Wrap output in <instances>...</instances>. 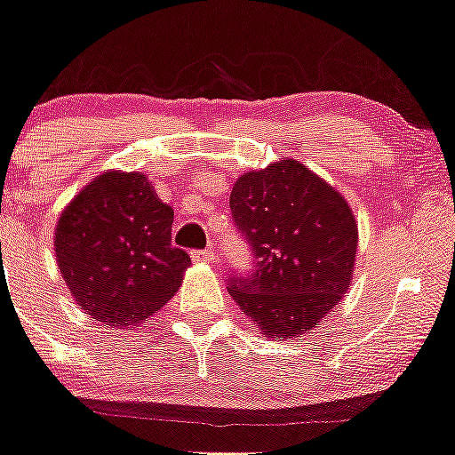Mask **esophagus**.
Listing matches in <instances>:
<instances>
[{"label":"esophagus","mask_w":455,"mask_h":455,"mask_svg":"<svg viewBox=\"0 0 455 455\" xmlns=\"http://www.w3.org/2000/svg\"><path fill=\"white\" fill-rule=\"evenodd\" d=\"M191 257H194V261H213L215 253L213 249H204V251H194Z\"/></svg>","instance_id":"34e87169"}]
</instances>
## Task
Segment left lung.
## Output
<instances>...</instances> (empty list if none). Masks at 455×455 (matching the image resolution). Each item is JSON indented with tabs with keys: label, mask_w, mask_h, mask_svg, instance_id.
Segmentation results:
<instances>
[{
	"label": "left lung",
	"mask_w": 455,
	"mask_h": 455,
	"mask_svg": "<svg viewBox=\"0 0 455 455\" xmlns=\"http://www.w3.org/2000/svg\"><path fill=\"white\" fill-rule=\"evenodd\" d=\"M231 213L253 253L228 292L270 339L310 332L341 301L355 273L359 231L337 189L299 160H279L237 178Z\"/></svg>",
	"instance_id": "8db88e82"
}]
</instances>
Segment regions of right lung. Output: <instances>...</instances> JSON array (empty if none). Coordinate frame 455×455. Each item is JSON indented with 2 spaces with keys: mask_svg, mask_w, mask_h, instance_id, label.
<instances>
[{
  "mask_svg": "<svg viewBox=\"0 0 455 455\" xmlns=\"http://www.w3.org/2000/svg\"><path fill=\"white\" fill-rule=\"evenodd\" d=\"M173 209L139 172H105L57 222L54 251L76 304L105 325H140L180 288L191 257L172 246Z\"/></svg>",
  "mask_w": 455,
  "mask_h": 455,
  "instance_id": "obj_1",
  "label": "right lung"
}]
</instances>
